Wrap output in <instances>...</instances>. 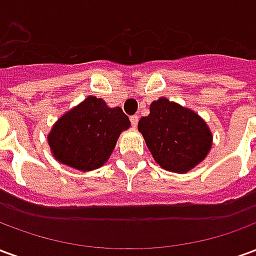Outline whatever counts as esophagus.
Instances as JSON below:
<instances>
[{"label": "esophagus", "instance_id": "1", "mask_svg": "<svg viewBox=\"0 0 256 256\" xmlns=\"http://www.w3.org/2000/svg\"><path fill=\"white\" fill-rule=\"evenodd\" d=\"M130 122H132V126H133V128H137V124H138V116H137V115L130 116Z\"/></svg>", "mask_w": 256, "mask_h": 256}]
</instances>
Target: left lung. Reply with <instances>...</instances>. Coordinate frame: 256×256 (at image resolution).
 I'll use <instances>...</instances> for the list:
<instances>
[{
    "label": "left lung",
    "mask_w": 256,
    "mask_h": 256,
    "mask_svg": "<svg viewBox=\"0 0 256 256\" xmlns=\"http://www.w3.org/2000/svg\"><path fill=\"white\" fill-rule=\"evenodd\" d=\"M138 132L156 163L178 174L202 163L212 146V133L203 118L166 97L150 104V115L140 119Z\"/></svg>",
    "instance_id": "8db88e82"
}]
</instances>
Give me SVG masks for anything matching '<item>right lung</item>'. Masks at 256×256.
<instances>
[{
  "instance_id": "1",
  "label": "right lung",
  "mask_w": 256,
  "mask_h": 256,
  "mask_svg": "<svg viewBox=\"0 0 256 256\" xmlns=\"http://www.w3.org/2000/svg\"><path fill=\"white\" fill-rule=\"evenodd\" d=\"M128 128L130 120L122 108H111L102 98L88 96L56 120L48 144L58 163L92 172L106 163L120 133Z\"/></svg>"
}]
</instances>
